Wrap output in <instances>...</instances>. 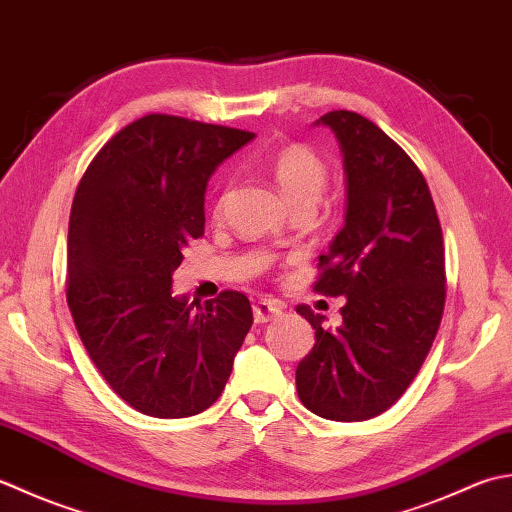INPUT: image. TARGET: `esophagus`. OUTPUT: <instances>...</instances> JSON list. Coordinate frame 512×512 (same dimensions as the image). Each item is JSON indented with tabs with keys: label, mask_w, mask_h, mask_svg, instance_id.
I'll list each match as a JSON object with an SVG mask.
<instances>
[{
	"label": "esophagus",
	"mask_w": 512,
	"mask_h": 512,
	"mask_svg": "<svg viewBox=\"0 0 512 512\" xmlns=\"http://www.w3.org/2000/svg\"><path fill=\"white\" fill-rule=\"evenodd\" d=\"M283 314V309H280L274 300H256L254 302V322L258 325H265V322L278 318Z\"/></svg>",
	"instance_id": "1"
}]
</instances>
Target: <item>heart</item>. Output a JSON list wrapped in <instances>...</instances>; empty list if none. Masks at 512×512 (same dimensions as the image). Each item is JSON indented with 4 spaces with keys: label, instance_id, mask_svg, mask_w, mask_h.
Here are the masks:
<instances>
[{
    "label": "heart",
    "instance_id": "heart-1",
    "mask_svg": "<svg viewBox=\"0 0 512 512\" xmlns=\"http://www.w3.org/2000/svg\"><path fill=\"white\" fill-rule=\"evenodd\" d=\"M269 172L289 207H314L325 192L329 176L325 161L307 145H289L276 152L269 161Z\"/></svg>",
    "mask_w": 512,
    "mask_h": 512
}]
</instances>
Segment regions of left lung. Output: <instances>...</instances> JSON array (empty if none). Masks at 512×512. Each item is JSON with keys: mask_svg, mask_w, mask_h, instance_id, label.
I'll use <instances>...</instances> for the list:
<instances>
[{"mask_svg": "<svg viewBox=\"0 0 512 512\" xmlns=\"http://www.w3.org/2000/svg\"><path fill=\"white\" fill-rule=\"evenodd\" d=\"M344 168V225L320 256L316 291L344 296L342 325L296 311L316 344L296 369L300 402L333 422L380 415L420 371L440 329L444 241L422 172L378 125L349 110L322 114Z\"/></svg>", "mask_w": 512, "mask_h": 512, "instance_id": "left-lung-1", "label": "left lung"}]
</instances>
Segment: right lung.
Here are the masks:
<instances>
[{"label": "right lung", "mask_w": 512, "mask_h": 512, "mask_svg": "<svg viewBox=\"0 0 512 512\" xmlns=\"http://www.w3.org/2000/svg\"><path fill=\"white\" fill-rule=\"evenodd\" d=\"M254 137L148 114L103 145L77 187L68 307L90 360L139 413L174 420L212 406L252 327L245 294L174 296L172 274L203 236L207 181Z\"/></svg>", "instance_id": "1"}]
</instances>
